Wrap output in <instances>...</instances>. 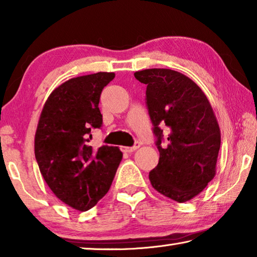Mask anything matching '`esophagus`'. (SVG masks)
Instances as JSON below:
<instances>
[{"label": "esophagus", "mask_w": 257, "mask_h": 257, "mask_svg": "<svg viewBox=\"0 0 257 257\" xmlns=\"http://www.w3.org/2000/svg\"><path fill=\"white\" fill-rule=\"evenodd\" d=\"M139 146H141V144H139V143H136V144H135L133 147L121 146V151L124 152V153H132V152H135L136 150H138Z\"/></svg>", "instance_id": "34e87169"}]
</instances>
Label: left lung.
Listing matches in <instances>:
<instances>
[{
	"label": "left lung",
	"instance_id": "obj_1",
	"mask_svg": "<svg viewBox=\"0 0 257 257\" xmlns=\"http://www.w3.org/2000/svg\"><path fill=\"white\" fill-rule=\"evenodd\" d=\"M135 78L147 85L146 103L160 152L159 164L150 172L152 187L178 203L203 191L216 173L221 132L214 111L199 86L171 69H145ZM168 127L162 147L158 125Z\"/></svg>",
	"mask_w": 257,
	"mask_h": 257
}]
</instances>
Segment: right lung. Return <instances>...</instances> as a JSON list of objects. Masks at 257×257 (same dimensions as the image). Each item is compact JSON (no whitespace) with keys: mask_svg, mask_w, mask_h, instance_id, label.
<instances>
[{"mask_svg":"<svg viewBox=\"0 0 257 257\" xmlns=\"http://www.w3.org/2000/svg\"><path fill=\"white\" fill-rule=\"evenodd\" d=\"M114 72L71 78L43 106L35 134V156L47 186L61 202L88 211L105 196L122 159L118 147L88 145L90 129L102 125V89Z\"/></svg>","mask_w":257,"mask_h":257,"instance_id":"obj_1","label":"right lung"}]
</instances>
